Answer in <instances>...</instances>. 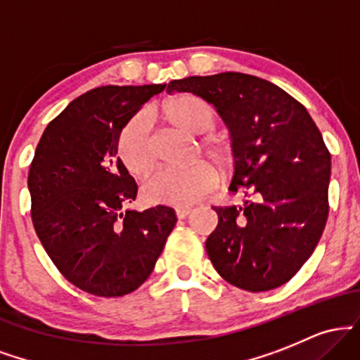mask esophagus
<instances>
[{
    "mask_svg": "<svg viewBox=\"0 0 360 360\" xmlns=\"http://www.w3.org/2000/svg\"><path fill=\"white\" fill-rule=\"evenodd\" d=\"M191 213H193L191 208H184V206H181V208H176V217L179 218V220H184V218H188Z\"/></svg>",
    "mask_w": 360,
    "mask_h": 360,
    "instance_id": "esophagus-1",
    "label": "esophagus"
}]
</instances>
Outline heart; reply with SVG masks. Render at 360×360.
<instances>
[{
  "label": "heart",
  "mask_w": 360,
  "mask_h": 360,
  "mask_svg": "<svg viewBox=\"0 0 360 360\" xmlns=\"http://www.w3.org/2000/svg\"><path fill=\"white\" fill-rule=\"evenodd\" d=\"M172 128L188 137H200L217 125V113L208 103L193 94H177L169 98L157 108ZM118 154L125 167L137 177H146L154 167L150 140L147 135L146 120L135 117L123 127L118 139ZM203 155L221 174L235 166V148L223 135H205L196 142L193 159ZM217 183L214 171L206 162H194L189 167L176 171H160L143 186L147 200L152 203L189 206L205 198Z\"/></svg>",
  "instance_id": "obj_1"
}]
</instances>
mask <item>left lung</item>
Wrapping results in <instances>:
<instances>
[{"label":"left lung","mask_w":360,"mask_h":360,"mask_svg":"<svg viewBox=\"0 0 360 360\" xmlns=\"http://www.w3.org/2000/svg\"><path fill=\"white\" fill-rule=\"evenodd\" d=\"M212 103L233 140L232 193L242 206H213L206 240L226 283L260 292L283 286L316 249L328 218L330 152L309 113L272 82L242 72L171 81L167 93Z\"/></svg>","instance_id":"obj_1"}]
</instances>
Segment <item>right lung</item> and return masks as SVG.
Here are the masks:
<instances>
[{"instance_id": "add662e5", "label": "right lung", "mask_w": 360, "mask_h": 360, "mask_svg": "<svg viewBox=\"0 0 360 360\" xmlns=\"http://www.w3.org/2000/svg\"><path fill=\"white\" fill-rule=\"evenodd\" d=\"M164 84L100 86L49 123L28 171L32 223L69 283L118 298L142 286L177 218L169 206L128 210L137 183L118 157L122 128Z\"/></svg>"}]
</instances>
